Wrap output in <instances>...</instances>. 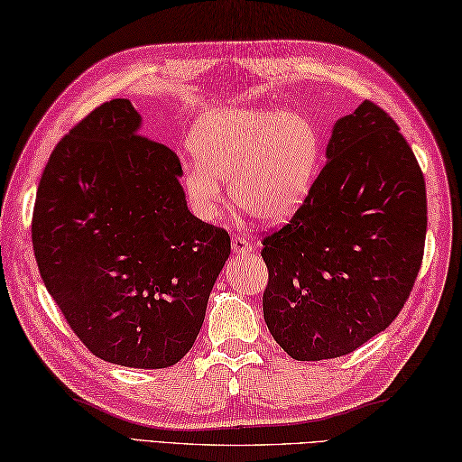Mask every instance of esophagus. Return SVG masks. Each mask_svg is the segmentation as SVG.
<instances>
[{
	"mask_svg": "<svg viewBox=\"0 0 462 462\" xmlns=\"http://www.w3.org/2000/svg\"><path fill=\"white\" fill-rule=\"evenodd\" d=\"M231 247L235 254H251V249H254V245H251V241L247 237H241V235H237V237L231 239Z\"/></svg>",
	"mask_w": 462,
	"mask_h": 462,
	"instance_id": "34e87169",
	"label": "esophagus"
}]
</instances>
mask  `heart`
<instances>
[{"label":"heart","mask_w":462,"mask_h":462,"mask_svg":"<svg viewBox=\"0 0 462 462\" xmlns=\"http://www.w3.org/2000/svg\"><path fill=\"white\" fill-rule=\"evenodd\" d=\"M190 151L197 162L185 169V189L205 217L219 213L221 180H231L233 201L243 211L280 221L308 195L321 141L301 112L227 108L197 120Z\"/></svg>","instance_id":"heart-1"}]
</instances>
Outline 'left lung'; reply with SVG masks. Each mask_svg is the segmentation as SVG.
Masks as SVG:
<instances>
[{
    "mask_svg": "<svg viewBox=\"0 0 462 462\" xmlns=\"http://www.w3.org/2000/svg\"><path fill=\"white\" fill-rule=\"evenodd\" d=\"M328 162L290 223L265 235L263 318L293 360L339 358L393 324L419 275L426 187L370 100L334 125Z\"/></svg>",
    "mask_w": 462,
    "mask_h": 462,
    "instance_id": "obj_1",
    "label": "left lung"
}]
</instances>
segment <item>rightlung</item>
<instances>
[{
	"label": "right lung",
	"instance_id": "right-lung-1",
	"mask_svg": "<svg viewBox=\"0 0 462 462\" xmlns=\"http://www.w3.org/2000/svg\"><path fill=\"white\" fill-rule=\"evenodd\" d=\"M138 128L133 104L115 98L69 130L40 179L32 243L80 342L156 370L193 347L231 239L189 211L179 156Z\"/></svg>",
	"mask_w": 462,
	"mask_h": 462
}]
</instances>
